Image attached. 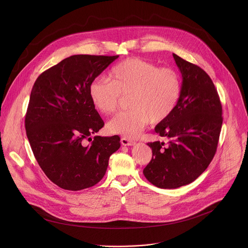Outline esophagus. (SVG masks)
Instances as JSON below:
<instances>
[{"mask_svg": "<svg viewBox=\"0 0 248 248\" xmlns=\"http://www.w3.org/2000/svg\"><path fill=\"white\" fill-rule=\"evenodd\" d=\"M120 142H121V144H122L123 146H135V145H136V141L130 140H128V139H126V138H122Z\"/></svg>", "mask_w": 248, "mask_h": 248, "instance_id": "esophagus-1", "label": "esophagus"}]
</instances>
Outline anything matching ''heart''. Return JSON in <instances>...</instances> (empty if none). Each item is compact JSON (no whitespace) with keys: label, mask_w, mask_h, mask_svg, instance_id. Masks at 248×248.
I'll use <instances>...</instances> for the list:
<instances>
[{"label":"heart","mask_w":248,"mask_h":248,"mask_svg":"<svg viewBox=\"0 0 248 248\" xmlns=\"http://www.w3.org/2000/svg\"><path fill=\"white\" fill-rule=\"evenodd\" d=\"M181 79L177 71L144 61L128 58L109 72V80L98 77L89 86V95L100 112L116 110L122 96H129L131 108L111 118L109 133L135 139L151 122L158 124L168 119L181 96Z\"/></svg>","instance_id":"obj_1"}]
</instances>
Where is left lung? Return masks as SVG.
I'll return each instance as SVG.
<instances>
[{
	"label": "left lung",
	"mask_w": 248,
	"mask_h": 248,
	"mask_svg": "<svg viewBox=\"0 0 248 248\" xmlns=\"http://www.w3.org/2000/svg\"><path fill=\"white\" fill-rule=\"evenodd\" d=\"M182 75L179 102L171 116L155 131L168 143L150 142L153 157L145 177L162 189H176L200 177L217 151L222 108L210 76L199 66L173 54Z\"/></svg>",
	"instance_id": "obj_1"
}]
</instances>
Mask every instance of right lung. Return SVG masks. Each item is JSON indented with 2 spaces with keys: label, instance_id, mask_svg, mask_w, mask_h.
I'll list each match as a JSON object with an SVG mask.
<instances>
[{
  "label": "right lung",
  "instance_id": "add662e5",
  "mask_svg": "<svg viewBox=\"0 0 248 248\" xmlns=\"http://www.w3.org/2000/svg\"><path fill=\"white\" fill-rule=\"evenodd\" d=\"M117 58L72 55L36 79L25 119L27 136L41 169L60 188L79 191L98 183L120 147L118 136L91 138L104 121L89 95L91 82Z\"/></svg>",
  "mask_w": 248,
  "mask_h": 248
}]
</instances>
